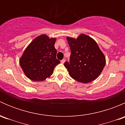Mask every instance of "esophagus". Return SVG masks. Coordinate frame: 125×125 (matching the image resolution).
<instances>
[{
	"instance_id": "1",
	"label": "esophagus",
	"mask_w": 125,
	"mask_h": 125,
	"mask_svg": "<svg viewBox=\"0 0 125 125\" xmlns=\"http://www.w3.org/2000/svg\"><path fill=\"white\" fill-rule=\"evenodd\" d=\"M65 59H63V60H61V62H61V63L63 64L64 63H65Z\"/></svg>"
}]
</instances>
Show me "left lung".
<instances>
[{"label": "left lung", "instance_id": "obj_1", "mask_svg": "<svg viewBox=\"0 0 125 125\" xmlns=\"http://www.w3.org/2000/svg\"><path fill=\"white\" fill-rule=\"evenodd\" d=\"M71 49L70 62L64 63L69 74L79 82L88 83L100 75L106 64L104 54L96 42L81 34L77 39L67 37Z\"/></svg>", "mask_w": 125, "mask_h": 125}]
</instances>
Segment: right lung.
I'll use <instances>...</instances> for the list:
<instances>
[{"instance_id": "right-lung-1", "label": "right lung", "mask_w": 125, "mask_h": 125, "mask_svg": "<svg viewBox=\"0 0 125 125\" xmlns=\"http://www.w3.org/2000/svg\"><path fill=\"white\" fill-rule=\"evenodd\" d=\"M56 38L42 34L34 39L24 51L19 63L24 74L32 81H43L52 74L60 62L56 59Z\"/></svg>"}]
</instances>
